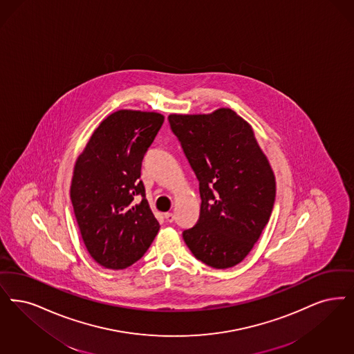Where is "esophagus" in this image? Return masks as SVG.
<instances>
[{
  "instance_id": "1",
  "label": "esophagus",
  "mask_w": 354,
  "mask_h": 354,
  "mask_svg": "<svg viewBox=\"0 0 354 354\" xmlns=\"http://www.w3.org/2000/svg\"><path fill=\"white\" fill-rule=\"evenodd\" d=\"M165 218H166V221H169V223H172V221H174V218H175V216H174V213H165Z\"/></svg>"
}]
</instances>
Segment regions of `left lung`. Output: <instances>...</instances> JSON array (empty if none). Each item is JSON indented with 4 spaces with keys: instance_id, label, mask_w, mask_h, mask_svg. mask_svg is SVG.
<instances>
[{
    "instance_id": "obj_1",
    "label": "left lung",
    "mask_w": 354,
    "mask_h": 354,
    "mask_svg": "<svg viewBox=\"0 0 354 354\" xmlns=\"http://www.w3.org/2000/svg\"><path fill=\"white\" fill-rule=\"evenodd\" d=\"M200 189V217L183 232L192 254L227 269L250 253L269 223L275 176L252 127L229 108L209 114H170Z\"/></svg>"
}]
</instances>
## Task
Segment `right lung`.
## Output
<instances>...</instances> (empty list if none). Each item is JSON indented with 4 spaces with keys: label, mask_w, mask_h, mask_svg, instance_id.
I'll return each mask as SVG.
<instances>
[{
    "label": "right lung",
    "mask_w": 354,
    "mask_h": 354,
    "mask_svg": "<svg viewBox=\"0 0 354 354\" xmlns=\"http://www.w3.org/2000/svg\"><path fill=\"white\" fill-rule=\"evenodd\" d=\"M163 121L156 112L117 111L93 131L75 163V217L88 253L106 269L131 266L159 230L140 178L143 156Z\"/></svg>",
    "instance_id": "right-lung-1"
}]
</instances>
